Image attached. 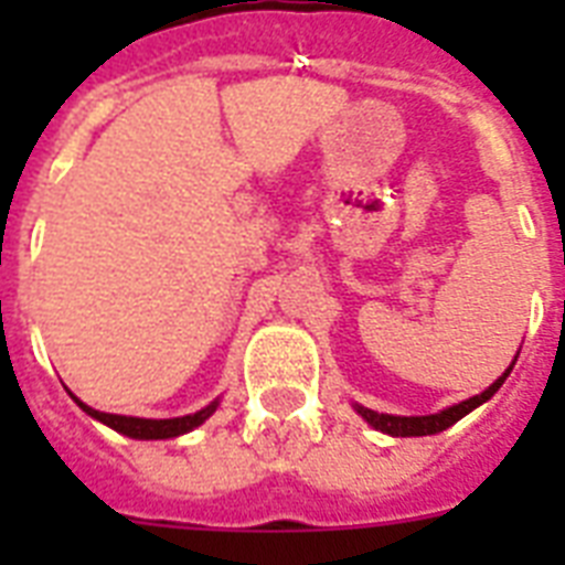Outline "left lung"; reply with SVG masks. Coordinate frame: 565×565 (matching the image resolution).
<instances>
[{"label": "left lung", "mask_w": 565, "mask_h": 565, "mask_svg": "<svg viewBox=\"0 0 565 565\" xmlns=\"http://www.w3.org/2000/svg\"><path fill=\"white\" fill-rule=\"evenodd\" d=\"M513 363H510L508 370H504V375H501L499 381H492L481 395H472V398H466V402L460 404H451V407H446V411L430 413V416H393V413L370 411V407H363V404H354V411L361 413L372 428L384 430V434H390V437H428V434H439V430L451 428L455 422L463 419L466 413H472L475 407H481L483 402H490L492 395L499 393V386L508 381Z\"/></svg>", "instance_id": "obj_1"}]
</instances>
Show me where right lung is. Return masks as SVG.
Here are the masks:
<instances>
[{
    "mask_svg": "<svg viewBox=\"0 0 565 565\" xmlns=\"http://www.w3.org/2000/svg\"><path fill=\"white\" fill-rule=\"evenodd\" d=\"M75 404H78V407H82L87 416L99 419L102 425H108V428L119 430V434H126V437H131V439H170V437H181V434H188V430L199 428V425H202V422L207 419L213 411H216V404L220 402H211L207 407H202V411L190 413V416H175V419H140V416H117V413H102V411H93V407H87V404L78 402V398H75Z\"/></svg>",
    "mask_w": 565,
    "mask_h": 565,
    "instance_id": "obj_1",
    "label": "right lung"
}]
</instances>
